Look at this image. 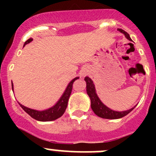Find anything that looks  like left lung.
I'll return each instance as SVG.
<instances>
[{
    "label": "left lung",
    "instance_id": "obj_1",
    "mask_svg": "<svg viewBox=\"0 0 156 156\" xmlns=\"http://www.w3.org/2000/svg\"><path fill=\"white\" fill-rule=\"evenodd\" d=\"M118 30H119V31H121V32L124 33L128 40L131 41V38H130L128 33L126 32L125 31H124V30L122 29H118ZM84 80H85L86 83H87V93L88 96H89L90 99L91 108L93 109L94 112L95 113L97 116H99V117L107 119H121V118L127 115L128 113H130V112L135 108L133 107L130 108V109L127 110V111L124 112H116L110 109V108H108L107 106H105V105L100 101L99 97H97V94H96L95 87H94V82L92 81V80L90 78H88V77H85V78H84Z\"/></svg>",
    "mask_w": 156,
    "mask_h": 156
}]
</instances>
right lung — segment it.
I'll return each instance as SVG.
<instances>
[{"mask_svg":"<svg viewBox=\"0 0 156 156\" xmlns=\"http://www.w3.org/2000/svg\"><path fill=\"white\" fill-rule=\"evenodd\" d=\"M32 40V38L28 39V40L25 42L24 45L30 43ZM77 79H78V77L74 78V79L69 83L68 87H67L66 90H65V92H64L63 95L62 96L60 100L57 102V103H56L55 106L48 108V109L44 110V111H37V110H34L31 109V108L26 107V106H23V105L20 104V103H19V104H20V106L23 108V110H24L26 113H28L31 118L34 119L35 120L40 121V122H50V121L56 120V119L61 117V116L64 114V112H65L66 109L67 108V104H68L69 97H70L71 93H72V85H73L74 81Z\"/></svg>","mask_w":156,"mask_h":156,"instance_id":"obj_1","label":"right lung"}]
</instances>
